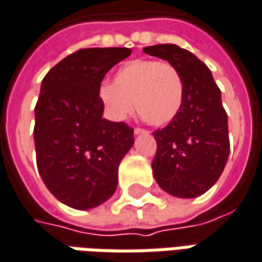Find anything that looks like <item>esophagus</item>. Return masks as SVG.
<instances>
[{"instance_id":"1","label":"esophagus","mask_w":262,"mask_h":262,"mask_svg":"<svg viewBox=\"0 0 262 262\" xmlns=\"http://www.w3.org/2000/svg\"><path fill=\"white\" fill-rule=\"evenodd\" d=\"M135 135H142V133H148L146 129H142V127H135Z\"/></svg>"}]
</instances>
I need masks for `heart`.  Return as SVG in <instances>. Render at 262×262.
I'll use <instances>...</instances> for the list:
<instances>
[{"instance_id":"obj_1","label":"heart","mask_w":262,"mask_h":262,"mask_svg":"<svg viewBox=\"0 0 262 262\" xmlns=\"http://www.w3.org/2000/svg\"><path fill=\"white\" fill-rule=\"evenodd\" d=\"M184 97V82L180 71L152 59L126 62L114 75V84H103L100 98L108 116L122 122L136 108L150 124L162 126L176 117Z\"/></svg>"}]
</instances>
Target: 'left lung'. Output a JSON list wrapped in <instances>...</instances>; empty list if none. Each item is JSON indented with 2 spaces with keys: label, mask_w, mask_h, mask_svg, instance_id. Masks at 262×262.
I'll return each instance as SVG.
<instances>
[{
  "label": "left lung",
  "mask_w": 262,
  "mask_h": 262,
  "mask_svg": "<svg viewBox=\"0 0 262 262\" xmlns=\"http://www.w3.org/2000/svg\"><path fill=\"white\" fill-rule=\"evenodd\" d=\"M143 52L168 60L184 82L178 114L154 132V177L164 191L176 197H199L219 180L229 157L228 114L221 90L210 69L188 50L167 43L143 48Z\"/></svg>",
  "instance_id": "8db88e82"
}]
</instances>
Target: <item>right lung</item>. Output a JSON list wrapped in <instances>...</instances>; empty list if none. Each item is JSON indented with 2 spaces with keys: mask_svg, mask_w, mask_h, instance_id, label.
Returning a JSON list of instances; mask_svg holds the SVG:
<instances>
[{
  "mask_svg": "<svg viewBox=\"0 0 262 262\" xmlns=\"http://www.w3.org/2000/svg\"><path fill=\"white\" fill-rule=\"evenodd\" d=\"M129 48L79 49L41 81L34 107L36 161L41 180L59 202L86 210L108 200L119 164L133 145V129L103 119L100 86Z\"/></svg>",
  "mask_w": 262,
  "mask_h": 262,
  "instance_id": "1",
  "label": "right lung"
}]
</instances>
